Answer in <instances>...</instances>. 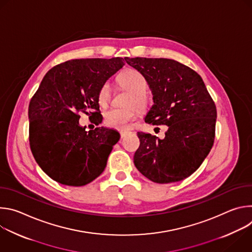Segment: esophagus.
Here are the masks:
<instances>
[{
    "instance_id": "34e87169",
    "label": "esophagus",
    "mask_w": 252,
    "mask_h": 252,
    "mask_svg": "<svg viewBox=\"0 0 252 252\" xmlns=\"http://www.w3.org/2000/svg\"><path fill=\"white\" fill-rule=\"evenodd\" d=\"M120 133H121V137H122V138H123V137H125V136H126V135H127V134H129V133H130V132H129V131H126V130H122V131H121V132H120Z\"/></svg>"
}]
</instances>
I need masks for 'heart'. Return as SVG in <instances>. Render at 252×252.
I'll return each instance as SVG.
<instances>
[{
	"label": "heart",
	"mask_w": 252,
	"mask_h": 252,
	"mask_svg": "<svg viewBox=\"0 0 252 252\" xmlns=\"http://www.w3.org/2000/svg\"><path fill=\"white\" fill-rule=\"evenodd\" d=\"M118 83L124 89L131 92L127 100V105H136L138 109H145L149 102V96L146 94L147 82L143 76L133 68H126L119 75ZM112 88L110 83H104L98 92V102L104 106L111 99ZM136 111L133 107L126 109H111L104 113V124L113 128L126 129L130 122L134 120Z\"/></svg>",
	"instance_id": "heart-1"
}]
</instances>
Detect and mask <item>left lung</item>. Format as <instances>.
<instances>
[{
  "instance_id": "8db88e82",
  "label": "left lung",
  "mask_w": 252,
  "mask_h": 252,
  "mask_svg": "<svg viewBox=\"0 0 252 252\" xmlns=\"http://www.w3.org/2000/svg\"><path fill=\"white\" fill-rule=\"evenodd\" d=\"M126 62L143 76L153 94L145 122L167 126L163 138L137 132L140 145L134 165L154 183L181 182L200 166L213 146L214 101L201 77L174 60L126 58Z\"/></svg>"
}]
</instances>
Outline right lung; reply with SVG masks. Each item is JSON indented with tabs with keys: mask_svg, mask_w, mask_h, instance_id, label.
Returning a JSON list of instances; mask_svg holds the SVG:
<instances>
[{
	"mask_svg": "<svg viewBox=\"0 0 252 252\" xmlns=\"http://www.w3.org/2000/svg\"><path fill=\"white\" fill-rule=\"evenodd\" d=\"M125 65L123 58L77 59L51 68L29 105L30 146L40 167L54 181L83 187L104 170L120 133L103 126L86 130L79 113L97 126L100 87Z\"/></svg>",
	"mask_w": 252,
	"mask_h": 252,
	"instance_id": "add662e5",
	"label": "right lung"
}]
</instances>
